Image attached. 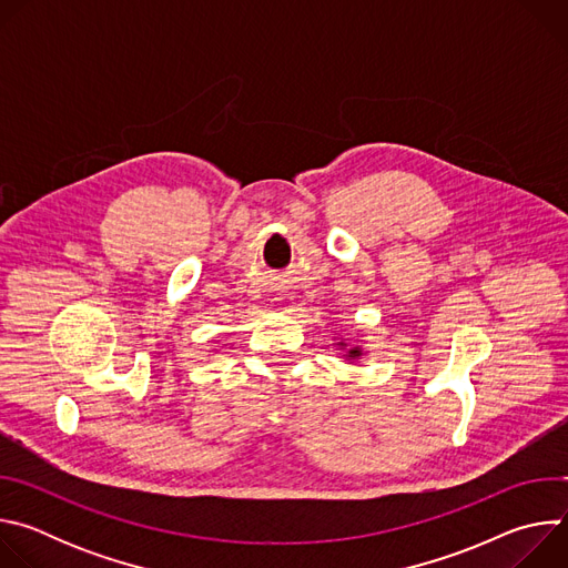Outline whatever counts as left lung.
Masks as SVG:
<instances>
[{"label": "left lung", "instance_id": "obj_1", "mask_svg": "<svg viewBox=\"0 0 568 568\" xmlns=\"http://www.w3.org/2000/svg\"><path fill=\"white\" fill-rule=\"evenodd\" d=\"M333 339H335L333 346L339 351L342 359H346L348 364H355V362H359V359L364 357V348H362V346H351V342L344 339L342 335H337V337H333Z\"/></svg>", "mask_w": 568, "mask_h": 568}]
</instances>
